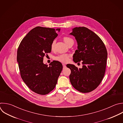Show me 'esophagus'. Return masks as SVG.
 Returning <instances> with one entry per match:
<instances>
[{
  "mask_svg": "<svg viewBox=\"0 0 123 123\" xmlns=\"http://www.w3.org/2000/svg\"><path fill=\"white\" fill-rule=\"evenodd\" d=\"M63 68H65L66 67V66L65 64H63Z\"/></svg>",
  "mask_w": 123,
  "mask_h": 123,
  "instance_id": "obj_1",
  "label": "esophagus"
}]
</instances>
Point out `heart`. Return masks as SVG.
Instances as JSON below:
<instances>
[{
    "label": "heart",
    "mask_w": 123,
    "mask_h": 123,
    "mask_svg": "<svg viewBox=\"0 0 123 123\" xmlns=\"http://www.w3.org/2000/svg\"><path fill=\"white\" fill-rule=\"evenodd\" d=\"M63 39H64V41L66 43V44H67L69 42V41L72 40L71 38H70L69 37H64ZM55 44V41H54V42H53V43H52L51 45V48L52 50H53L54 49ZM55 59L58 61H60L62 63H67L68 62V61H69V56L67 55H59L57 56H56L55 57Z\"/></svg>",
    "instance_id": "obj_1"
}]
</instances>
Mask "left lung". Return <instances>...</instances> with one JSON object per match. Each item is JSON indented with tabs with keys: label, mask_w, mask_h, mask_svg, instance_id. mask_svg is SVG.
I'll list each match as a JSON object with an SVG mask.
<instances>
[{
	"label": "left lung",
	"mask_w": 123,
	"mask_h": 123,
	"mask_svg": "<svg viewBox=\"0 0 123 123\" xmlns=\"http://www.w3.org/2000/svg\"><path fill=\"white\" fill-rule=\"evenodd\" d=\"M77 43V50L73 55V61H81L83 68L68 64L71 70L70 81L73 87L81 93H88L100 84L105 74L107 51L100 38L85 27H76L69 34Z\"/></svg>",
	"instance_id": "left-lung-1"
}]
</instances>
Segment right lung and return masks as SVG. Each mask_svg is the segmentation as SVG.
<instances>
[{
	"instance_id": "right-lung-1",
	"label": "right lung",
	"mask_w": 123,
	"mask_h": 123,
	"mask_svg": "<svg viewBox=\"0 0 123 123\" xmlns=\"http://www.w3.org/2000/svg\"><path fill=\"white\" fill-rule=\"evenodd\" d=\"M60 30L36 27L23 39L17 50L22 79L32 91L39 95H46L55 88L63 69L59 61H53L49 66L43 62L46 54L51 52V44Z\"/></svg>"
}]
</instances>
